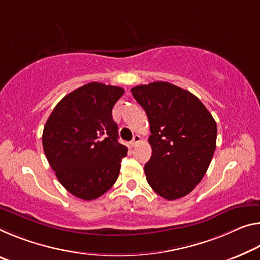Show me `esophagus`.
<instances>
[{
  "label": "esophagus",
  "instance_id": "esophagus-1",
  "mask_svg": "<svg viewBox=\"0 0 260 260\" xmlns=\"http://www.w3.org/2000/svg\"><path fill=\"white\" fill-rule=\"evenodd\" d=\"M140 140H141V138H140V135H134L133 140H132V141H131V146L132 147H135L140 142Z\"/></svg>",
  "mask_w": 260,
  "mask_h": 260
}]
</instances>
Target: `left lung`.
Segmentation results:
<instances>
[{
	"instance_id": "obj_1",
	"label": "left lung",
	"mask_w": 260,
	"mask_h": 260,
	"mask_svg": "<svg viewBox=\"0 0 260 260\" xmlns=\"http://www.w3.org/2000/svg\"><path fill=\"white\" fill-rule=\"evenodd\" d=\"M151 135L147 182L164 199L185 197L201 182L216 148V122L198 97L169 82L132 88Z\"/></svg>"
}]
</instances>
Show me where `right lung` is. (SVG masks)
Here are the masks:
<instances>
[{"instance_id": "right-lung-1", "label": "right lung", "mask_w": 260, "mask_h": 260, "mask_svg": "<svg viewBox=\"0 0 260 260\" xmlns=\"http://www.w3.org/2000/svg\"><path fill=\"white\" fill-rule=\"evenodd\" d=\"M125 90L91 82L74 90L52 111L43 132V147L61 185L83 200H93L113 186L127 147L118 142L112 109Z\"/></svg>"}]
</instances>
